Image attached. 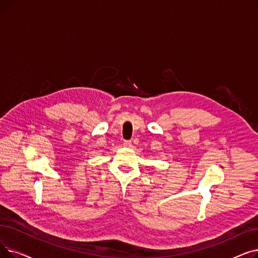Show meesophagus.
Here are the masks:
<instances>
[{"label": "esophagus", "mask_w": 258, "mask_h": 258, "mask_svg": "<svg viewBox=\"0 0 258 258\" xmlns=\"http://www.w3.org/2000/svg\"><path fill=\"white\" fill-rule=\"evenodd\" d=\"M123 145H124L125 148H132L133 143H132V141H131V140H125L124 142H123Z\"/></svg>", "instance_id": "esophagus-1"}]
</instances>
